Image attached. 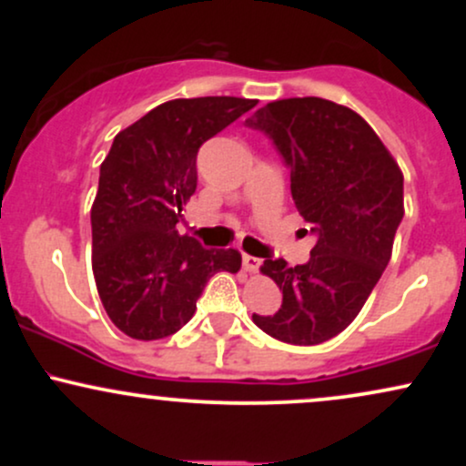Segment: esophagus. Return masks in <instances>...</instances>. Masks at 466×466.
I'll use <instances>...</instances> for the list:
<instances>
[{"label":"esophagus","mask_w":466,"mask_h":466,"mask_svg":"<svg viewBox=\"0 0 466 466\" xmlns=\"http://www.w3.org/2000/svg\"><path fill=\"white\" fill-rule=\"evenodd\" d=\"M260 267V260L256 258V256H249V254H243V269L249 271V274H254V271H258Z\"/></svg>","instance_id":"esophagus-1"}]
</instances>
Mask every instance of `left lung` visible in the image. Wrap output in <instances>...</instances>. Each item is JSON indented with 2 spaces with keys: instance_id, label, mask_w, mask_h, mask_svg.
<instances>
[{
  "instance_id": "left-lung-1",
  "label": "left lung",
  "mask_w": 466,
  "mask_h": 466,
  "mask_svg": "<svg viewBox=\"0 0 466 466\" xmlns=\"http://www.w3.org/2000/svg\"><path fill=\"white\" fill-rule=\"evenodd\" d=\"M245 122L285 157L293 201L318 238L309 263L265 260L260 271L280 287L282 307L251 319L287 344H322L360 315L390 263L403 173L372 127L333 100H274Z\"/></svg>"
}]
</instances>
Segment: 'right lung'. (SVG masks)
I'll list each match as a JSON object with an SVG mask.
<instances>
[{"label":"right lung","mask_w":466,"mask_h":466,"mask_svg":"<svg viewBox=\"0 0 466 466\" xmlns=\"http://www.w3.org/2000/svg\"><path fill=\"white\" fill-rule=\"evenodd\" d=\"M256 100L177 98L116 136L92 206V269L109 319L133 339L177 333L217 271L237 274V249H206L177 232L197 190V153Z\"/></svg>","instance_id":"right-lung-1"}]
</instances>
